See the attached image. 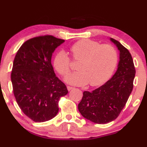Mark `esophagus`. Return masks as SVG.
Here are the masks:
<instances>
[{"label":"esophagus","mask_w":147,"mask_h":147,"mask_svg":"<svg viewBox=\"0 0 147 147\" xmlns=\"http://www.w3.org/2000/svg\"><path fill=\"white\" fill-rule=\"evenodd\" d=\"M74 88H75L71 87V86H67V89H68V91H70V90H71L74 89Z\"/></svg>","instance_id":"esophagus-1"}]
</instances>
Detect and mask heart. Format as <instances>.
Wrapping results in <instances>:
<instances>
[{
  "instance_id": "b5f03b06",
  "label": "heart",
  "mask_w": 147,
  "mask_h": 147,
  "mask_svg": "<svg viewBox=\"0 0 147 147\" xmlns=\"http://www.w3.org/2000/svg\"><path fill=\"white\" fill-rule=\"evenodd\" d=\"M70 53L74 61H79L78 70L68 75L66 82L83 86L89 84L98 86L112 75L118 61L117 51L109 45H100L90 39H83L70 47ZM53 65L61 75L66 76L71 69L70 58L66 53L60 51L54 57Z\"/></svg>"
}]
</instances>
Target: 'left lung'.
I'll use <instances>...</instances> for the list:
<instances>
[{
  "label": "left lung",
  "instance_id": "left-lung-1",
  "mask_svg": "<svg viewBox=\"0 0 147 147\" xmlns=\"http://www.w3.org/2000/svg\"><path fill=\"white\" fill-rule=\"evenodd\" d=\"M120 51V61L114 76L92 92L85 91L78 105L81 114L97 124L114 121L124 108L134 87L136 69L131 55L117 40L110 38Z\"/></svg>",
  "mask_w": 147,
  "mask_h": 147
}]
</instances>
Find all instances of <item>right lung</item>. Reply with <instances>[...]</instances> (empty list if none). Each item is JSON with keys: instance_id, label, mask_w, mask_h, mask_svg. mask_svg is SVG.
<instances>
[{"instance_id": "add662e5", "label": "right lung", "mask_w": 147, "mask_h": 147, "mask_svg": "<svg viewBox=\"0 0 147 147\" xmlns=\"http://www.w3.org/2000/svg\"><path fill=\"white\" fill-rule=\"evenodd\" d=\"M64 42L53 35L35 37L21 46L14 58L11 74L14 96L23 113L34 122L54 118L60 98L68 92L51 63L53 53Z\"/></svg>"}]
</instances>
